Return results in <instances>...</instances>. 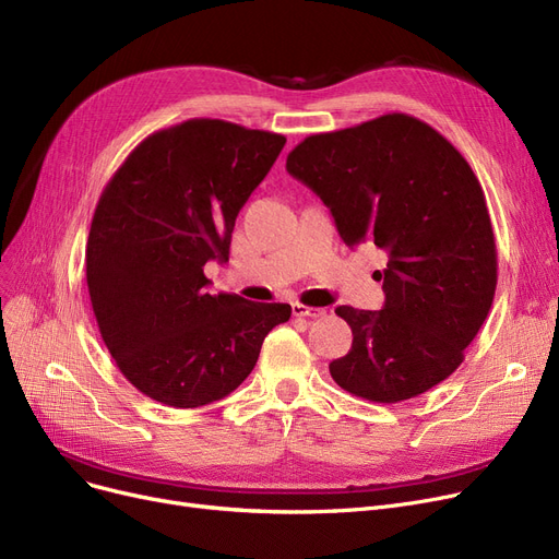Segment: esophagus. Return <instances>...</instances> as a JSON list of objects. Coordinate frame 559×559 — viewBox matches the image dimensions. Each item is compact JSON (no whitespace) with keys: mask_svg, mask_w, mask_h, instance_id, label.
<instances>
[{"mask_svg":"<svg viewBox=\"0 0 559 559\" xmlns=\"http://www.w3.org/2000/svg\"><path fill=\"white\" fill-rule=\"evenodd\" d=\"M292 314H295V317H310V319H317V317H324L326 310H324V308L304 306V304H295V306H292Z\"/></svg>","mask_w":559,"mask_h":559,"instance_id":"obj_1","label":"esophagus"}]
</instances>
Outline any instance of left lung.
Listing matches in <instances>:
<instances>
[{
	"instance_id": "1",
	"label": "left lung",
	"mask_w": 559,
	"mask_h": 559,
	"mask_svg": "<svg viewBox=\"0 0 559 559\" xmlns=\"http://www.w3.org/2000/svg\"><path fill=\"white\" fill-rule=\"evenodd\" d=\"M287 171L331 209L340 238L388 253L383 310L340 306L354 331L335 383L399 403L442 383L464 360L496 292V240L485 192L455 146L426 122L388 112L308 135Z\"/></svg>"
}]
</instances>
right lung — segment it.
I'll list each match as a JSON object with an SVG mask.
<instances>
[{
	"label": "right lung",
	"instance_id": "add662e5",
	"mask_svg": "<svg viewBox=\"0 0 559 559\" xmlns=\"http://www.w3.org/2000/svg\"><path fill=\"white\" fill-rule=\"evenodd\" d=\"M285 135L197 117L144 138L95 209L85 278L104 344L129 383L169 407L228 396L287 304L209 295L240 209Z\"/></svg>",
	"mask_w": 559,
	"mask_h": 559
}]
</instances>
